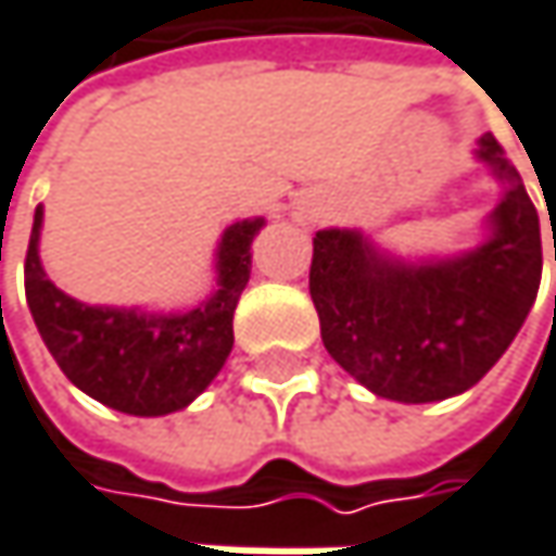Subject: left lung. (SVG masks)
Instances as JSON below:
<instances>
[{
    "mask_svg": "<svg viewBox=\"0 0 556 556\" xmlns=\"http://www.w3.org/2000/svg\"><path fill=\"white\" fill-rule=\"evenodd\" d=\"M475 159L503 187L478 248L397 257L363 228L315 235L308 289L321 340L333 363L379 397L429 404L475 388L534 305L538 210L490 132L478 139Z\"/></svg>",
    "mask_w": 556,
    "mask_h": 556,
    "instance_id": "left-lung-1",
    "label": "left lung"
}]
</instances>
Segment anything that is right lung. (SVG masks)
I'll list each match as a JSON object with an SVG mask.
<instances>
[{
	"label": "right lung",
	"mask_w": 556,
	"mask_h": 556,
	"mask_svg": "<svg viewBox=\"0 0 556 556\" xmlns=\"http://www.w3.org/2000/svg\"><path fill=\"white\" fill-rule=\"evenodd\" d=\"M267 226L238 219L216 244V289L180 312L88 305L56 289L40 264L43 206L27 241L25 295L30 318L66 379L88 397L132 417L184 410L226 366L235 305L251 279V241Z\"/></svg>",
	"instance_id": "obj_1"
}]
</instances>
